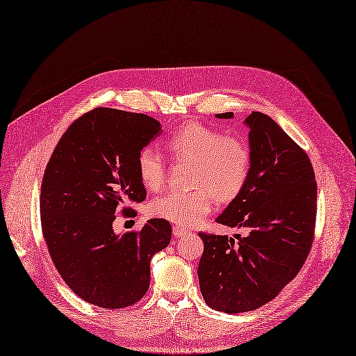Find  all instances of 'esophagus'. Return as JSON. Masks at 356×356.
I'll return each mask as SVG.
<instances>
[{"instance_id": "esophagus-1", "label": "esophagus", "mask_w": 356, "mask_h": 356, "mask_svg": "<svg viewBox=\"0 0 356 356\" xmlns=\"http://www.w3.org/2000/svg\"><path fill=\"white\" fill-rule=\"evenodd\" d=\"M189 233V231L186 229V228H181V227H179V225H175L173 227V236L175 237H183V236H186Z\"/></svg>"}]
</instances>
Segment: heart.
I'll use <instances>...</instances> for the list:
<instances>
[{
    "label": "heart",
    "instance_id": "b5f03b06",
    "mask_svg": "<svg viewBox=\"0 0 356 356\" xmlns=\"http://www.w3.org/2000/svg\"><path fill=\"white\" fill-rule=\"evenodd\" d=\"M170 156L179 163H192L191 192H167L149 205L154 216L191 227L212 211L213 195L221 202L233 200L244 188L252 170V149L238 135L191 122L170 135L165 141ZM136 172L141 183L157 192L165 181V163L160 152L144 147L136 156Z\"/></svg>",
    "mask_w": 356,
    "mask_h": 356
}]
</instances>
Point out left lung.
Here are the masks:
<instances>
[{
	"label": "left lung",
	"instance_id": "obj_1",
	"mask_svg": "<svg viewBox=\"0 0 356 356\" xmlns=\"http://www.w3.org/2000/svg\"><path fill=\"white\" fill-rule=\"evenodd\" d=\"M245 123L250 176L216 222L247 234L236 236V243L199 233L200 292L211 308L228 314L265 305L297 276L312 250L317 215V181L307 152L265 113L253 112Z\"/></svg>",
	"mask_w": 356,
	"mask_h": 356
}]
</instances>
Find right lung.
Masks as SVG:
<instances>
[{"label": "right lung", "instance_id": "right-lung-1", "mask_svg": "<svg viewBox=\"0 0 356 356\" xmlns=\"http://www.w3.org/2000/svg\"><path fill=\"white\" fill-rule=\"evenodd\" d=\"M160 132L148 115L96 107L71 123L44 168L42 234L58 273L90 304H136L149 286L151 257L172 240L163 218L120 237L112 227L118 211L134 216L127 204L147 197L136 156Z\"/></svg>", "mask_w": 356, "mask_h": 356}]
</instances>
